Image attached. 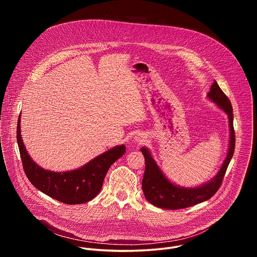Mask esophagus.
Segmentation results:
<instances>
[{"mask_svg":"<svg viewBox=\"0 0 257 257\" xmlns=\"http://www.w3.org/2000/svg\"><path fill=\"white\" fill-rule=\"evenodd\" d=\"M145 139H146V135H145L144 133H137V134L134 136L133 141H134V143H136V144H141V143H143V142L145 141Z\"/></svg>","mask_w":257,"mask_h":257,"instance_id":"esophagus-1","label":"esophagus"}]
</instances>
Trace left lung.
<instances>
[{"label": "left lung", "mask_w": 257, "mask_h": 257, "mask_svg": "<svg viewBox=\"0 0 257 257\" xmlns=\"http://www.w3.org/2000/svg\"><path fill=\"white\" fill-rule=\"evenodd\" d=\"M207 98L227 114L229 119V148L227 156L217 173L205 183L193 187L180 186L172 182L161 170L151 151L143 146L140 149L145 159V172L142 179V190L145 198L153 205L165 209H180L208 200L221 187L227 168L235 150V132L233 127V108L229 98L214 80L207 93Z\"/></svg>", "instance_id": "left-lung-1"}]
</instances>
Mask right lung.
<instances>
[{
  "mask_svg": "<svg viewBox=\"0 0 257 257\" xmlns=\"http://www.w3.org/2000/svg\"><path fill=\"white\" fill-rule=\"evenodd\" d=\"M20 116L17 124V142L26 177L36 189L63 203L80 204L93 199L102 187L109 167L126 152L125 145L121 144L78 169L66 172L46 170L31 159L25 148L21 136Z\"/></svg>",
  "mask_w": 257,
  "mask_h": 257,
  "instance_id": "right-lung-1",
  "label": "right lung"
}]
</instances>
